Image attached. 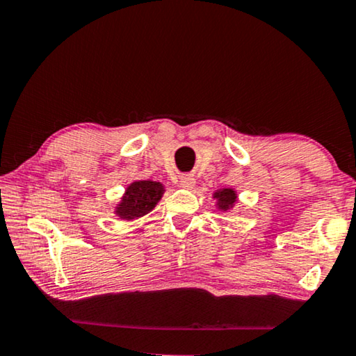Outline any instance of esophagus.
<instances>
[{
    "label": "esophagus",
    "instance_id": "34e87169",
    "mask_svg": "<svg viewBox=\"0 0 356 356\" xmlns=\"http://www.w3.org/2000/svg\"><path fill=\"white\" fill-rule=\"evenodd\" d=\"M195 182H196V180L193 179V176H182V177H180V180H179L180 187L187 188V190L193 188L195 187Z\"/></svg>",
    "mask_w": 356,
    "mask_h": 356
}]
</instances>
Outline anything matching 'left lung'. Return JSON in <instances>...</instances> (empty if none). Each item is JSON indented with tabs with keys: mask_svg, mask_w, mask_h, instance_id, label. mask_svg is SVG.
Returning <instances> with one entry per match:
<instances>
[{
	"mask_svg": "<svg viewBox=\"0 0 356 356\" xmlns=\"http://www.w3.org/2000/svg\"><path fill=\"white\" fill-rule=\"evenodd\" d=\"M212 198L217 201V209L218 211H223V212H228L231 209L234 207L236 202H238V191L234 188H220L217 191H213Z\"/></svg>",
	"mask_w": 356,
	"mask_h": 356,
	"instance_id": "left-lung-1",
	"label": "left lung"
}]
</instances>
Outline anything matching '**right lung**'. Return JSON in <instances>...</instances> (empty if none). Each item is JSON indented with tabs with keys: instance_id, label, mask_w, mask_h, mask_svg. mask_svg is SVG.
Returning <instances> with one entry per match:
<instances>
[{
	"instance_id": "right-lung-1",
	"label": "right lung",
	"mask_w": 356,
	"mask_h": 356,
	"mask_svg": "<svg viewBox=\"0 0 356 356\" xmlns=\"http://www.w3.org/2000/svg\"><path fill=\"white\" fill-rule=\"evenodd\" d=\"M165 193L161 182L154 180H134L127 187L114 213L122 220H136L155 209Z\"/></svg>"
}]
</instances>
